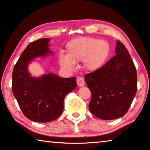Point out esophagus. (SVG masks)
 <instances>
[{"label":"esophagus","instance_id":"esophagus-1","mask_svg":"<svg viewBox=\"0 0 150 150\" xmlns=\"http://www.w3.org/2000/svg\"><path fill=\"white\" fill-rule=\"evenodd\" d=\"M77 83L79 87H83L85 85V80L83 79V77H77Z\"/></svg>","mask_w":150,"mask_h":150}]
</instances>
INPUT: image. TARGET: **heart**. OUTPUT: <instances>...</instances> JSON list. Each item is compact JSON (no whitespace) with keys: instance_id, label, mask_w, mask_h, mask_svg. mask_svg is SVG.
<instances>
[{"instance_id":"1","label":"heart","mask_w":150,"mask_h":150,"mask_svg":"<svg viewBox=\"0 0 150 150\" xmlns=\"http://www.w3.org/2000/svg\"><path fill=\"white\" fill-rule=\"evenodd\" d=\"M69 54L59 56L61 65L69 70L76 67V61H82L83 67L94 72L103 66L110 53V45L105 40L93 37H80L68 43Z\"/></svg>"}]
</instances>
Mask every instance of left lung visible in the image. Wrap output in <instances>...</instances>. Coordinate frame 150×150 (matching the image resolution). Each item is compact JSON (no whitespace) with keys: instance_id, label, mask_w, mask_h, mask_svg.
Segmentation results:
<instances>
[{"instance_id":"left-lung-1","label":"left lung","mask_w":150,"mask_h":150,"mask_svg":"<svg viewBox=\"0 0 150 150\" xmlns=\"http://www.w3.org/2000/svg\"><path fill=\"white\" fill-rule=\"evenodd\" d=\"M115 55L100 69L85 75L91 93L90 112L103 120L122 117L137 91V72L129 52L117 41Z\"/></svg>"}]
</instances>
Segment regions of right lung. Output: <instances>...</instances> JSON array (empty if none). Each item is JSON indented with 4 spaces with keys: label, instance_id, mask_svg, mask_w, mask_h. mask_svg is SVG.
Segmentation results:
<instances>
[{
    "label": "right lung",
    "instance_id": "add662e5",
    "mask_svg": "<svg viewBox=\"0 0 150 150\" xmlns=\"http://www.w3.org/2000/svg\"><path fill=\"white\" fill-rule=\"evenodd\" d=\"M51 39L33 41L21 54L14 67L12 89L25 117L35 122H52L63 113V101L77 87L76 77L63 78L49 73L33 77L28 65L36 58H45L53 52L49 49Z\"/></svg>",
    "mask_w": 150,
    "mask_h": 150
}]
</instances>
